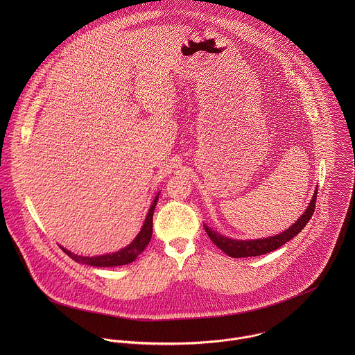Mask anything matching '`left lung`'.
<instances>
[{"label": "left lung", "mask_w": 355, "mask_h": 355, "mask_svg": "<svg viewBox=\"0 0 355 355\" xmlns=\"http://www.w3.org/2000/svg\"><path fill=\"white\" fill-rule=\"evenodd\" d=\"M315 200H317V191L314 193L306 211L294 223V225H291L283 234H279L272 238L257 239V241H235V239H230V238L220 235L218 232L210 230L206 225H203V227H205V231H206L207 236L210 238V241L230 257L242 258V257L262 255V254L270 253V252L279 249L280 246H283L284 243L291 241L294 236H297L304 230V225L309 223V220L311 218V216L314 213Z\"/></svg>", "instance_id": "1"}]
</instances>
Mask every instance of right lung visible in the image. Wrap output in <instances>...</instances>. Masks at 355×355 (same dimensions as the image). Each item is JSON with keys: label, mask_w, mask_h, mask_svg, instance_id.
<instances>
[{"label": "right lung", "mask_w": 355, "mask_h": 355, "mask_svg": "<svg viewBox=\"0 0 355 355\" xmlns=\"http://www.w3.org/2000/svg\"><path fill=\"white\" fill-rule=\"evenodd\" d=\"M158 196L154 198L152 203V207L148 213V217L145 220V224L141 230V232L138 234V236L134 239V242L131 245H128L125 249L117 252V253L105 254L100 257H80L78 254L71 253L67 249L61 248L62 252L67 254L68 257H71L73 261L80 262V263H86V265H92V266H119V265H125L130 263L132 261H135V258L142 253L146 246L149 245L150 239H152L153 234V213H154V207L157 205Z\"/></svg>", "instance_id": "1"}]
</instances>
